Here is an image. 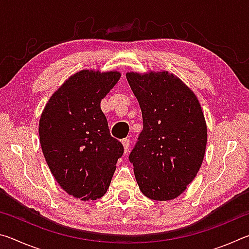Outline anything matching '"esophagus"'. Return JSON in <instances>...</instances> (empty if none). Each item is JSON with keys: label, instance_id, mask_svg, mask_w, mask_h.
Masks as SVG:
<instances>
[{"label": "esophagus", "instance_id": "1", "mask_svg": "<svg viewBox=\"0 0 249 249\" xmlns=\"http://www.w3.org/2000/svg\"><path fill=\"white\" fill-rule=\"evenodd\" d=\"M122 144H123V147H124V153L127 154V151L129 149V144H130L129 140H127V138H125V140L122 141Z\"/></svg>", "mask_w": 249, "mask_h": 249}]
</instances>
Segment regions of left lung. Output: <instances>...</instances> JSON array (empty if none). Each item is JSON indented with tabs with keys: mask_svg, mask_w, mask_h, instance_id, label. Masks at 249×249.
<instances>
[{
	"mask_svg": "<svg viewBox=\"0 0 249 249\" xmlns=\"http://www.w3.org/2000/svg\"><path fill=\"white\" fill-rule=\"evenodd\" d=\"M126 79L144 124L128 157L135 178L149 199L172 200L196 178L204 158L208 132L199 100L168 71L127 72Z\"/></svg>",
	"mask_w": 249,
	"mask_h": 249,
	"instance_id": "obj_1",
	"label": "left lung"
}]
</instances>
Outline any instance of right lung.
I'll return each instance as SVG.
<instances>
[{
  "instance_id": "add662e5",
  "label": "right lung",
  "mask_w": 249,
  "mask_h": 249,
  "mask_svg": "<svg viewBox=\"0 0 249 249\" xmlns=\"http://www.w3.org/2000/svg\"><path fill=\"white\" fill-rule=\"evenodd\" d=\"M119 71L81 70L50 96L39 121V142L59 185L77 199L96 200L107 191L124 147L109 135L101 100Z\"/></svg>"
}]
</instances>
